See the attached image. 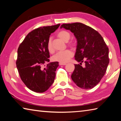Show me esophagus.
Wrapping results in <instances>:
<instances>
[{"mask_svg": "<svg viewBox=\"0 0 121 121\" xmlns=\"http://www.w3.org/2000/svg\"><path fill=\"white\" fill-rule=\"evenodd\" d=\"M66 65V63H59V65Z\"/></svg>", "mask_w": 121, "mask_h": 121, "instance_id": "obj_1", "label": "esophagus"}]
</instances>
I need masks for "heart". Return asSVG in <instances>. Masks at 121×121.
I'll use <instances>...</instances> for the list:
<instances>
[{
    "label": "heart",
    "instance_id": "b5f03b06",
    "mask_svg": "<svg viewBox=\"0 0 121 121\" xmlns=\"http://www.w3.org/2000/svg\"><path fill=\"white\" fill-rule=\"evenodd\" d=\"M58 36L61 39L67 42L70 39L71 35L69 32L65 31V30H62L58 32ZM68 45L70 46H74V43L73 42H70L68 44ZM47 49L50 53L54 52V48H53L52 40L51 39H49L47 44ZM73 56V53L70 50H66L63 51L57 52L56 54L52 56V59L53 61H57V62L65 63L68 62L70 60V59L72 58Z\"/></svg>",
    "mask_w": 121,
    "mask_h": 121
}]
</instances>
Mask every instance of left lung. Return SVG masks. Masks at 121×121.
I'll return each mask as SVG.
<instances>
[{"mask_svg": "<svg viewBox=\"0 0 121 121\" xmlns=\"http://www.w3.org/2000/svg\"><path fill=\"white\" fill-rule=\"evenodd\" d=\"M60 28L70 30L77 39L75 58L81 63L75 65L71 79L82 89H92L105 75L109 64L107 45L99 32L84 24H63ZM83 62L86 63L84 67L81 65Z\"/></svg>", "mask_w": 121, "mask_h": 121, "instance_id": "1", "label": "left lung"}]
</instances>
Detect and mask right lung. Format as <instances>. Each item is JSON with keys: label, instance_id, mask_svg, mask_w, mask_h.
Segmentation results:
<instances>
[{"label": "right lung", "instance_id": "obj_1", "mask_svg": "<svg viewBox=\"0 0 121 121\" xmlns=\"http://www.w3.org/2000/svg\"><path fill=\"white\" fill-rule=\"evenodd\" d=\"M60 25L35 29L26 36L18 48L16 64L20 78L26 87L35 92H44L54 81L59 62L49 63L44 68L43 65L50 61L47 49L50 36Z\"/></svg>", "mask_w": 121, "mask_h": 121}]
</instances>
